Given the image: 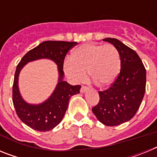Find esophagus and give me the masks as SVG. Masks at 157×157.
I'll use <instances>...</instances> for the list:
<instances>
[{"label": "esophagus", "instance_id": "34e87169", "mask_svg": "<svg viewBox=\"0 0 157 157\" xmlns=\"http://www.w3.org/2000/svg\"><path fill=\"white\" fill-rule=\"evenodd\" d=\"M89 90V88L87 86H82L81 87V90H80V92L81 93H84L86 92V91H87Z\"/></svg>", "mask_w": 157, "mask_h": 157}]
</instances>
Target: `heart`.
Here are the masks:
<instances>
[{
	"label": "heart",
	"mask_w": 157,
	"mask_h": 157,
	"mask_svg": "<svg viewBox=\"0 0 157 157\" xmlns=\"http://www.w3.org/2000/svg\"><path fill=\"white\" fill-rule=\"evenodd\" d=\"M63 70L74 82H81L88 75L93 82L101 88L114 83L121 70V59L112 45L86 43L73 51L71 59H65Z\"/></svg>",
	"instance_id": "b5f03b06"
}]
</instances>
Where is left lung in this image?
Returning <instances> with one entry per match:
<instances>
[{"label":"left lung","mask_w":157,"mask_h":157,"mask_svg":"<svg viewBox=\"0 0 157 157\" xmlns=\"http://www.w3.org/2000/svg\"><path fill=\"white\" fill-rule=\"evenodd\" d=\"M105 41L117 48L121 59V70L109 89L98 91L100 100L92 109L101 123L109 127L120 125L131 120L138 112L144 98L146 71L137 52L116 38Z\"/></svg>","instance_id":"obj_1"}]
</instances>
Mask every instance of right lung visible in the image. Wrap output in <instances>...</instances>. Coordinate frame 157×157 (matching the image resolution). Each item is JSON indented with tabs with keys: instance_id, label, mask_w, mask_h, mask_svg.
I'll return each mask as SVG.
<instances>
[{
	"instance_id": "obj_1",
	"label": "right lung",
	"mask_w": 157,
	"mask_h": 157,
	"mask_svg": "<svg viewBox=\"0 0 157 157\" xmlns=\"http://www.w3.org/2000/svg\"><path fill=\"white\" fill-rule=\"evenodd\" d=\"M77 45V42L63 41H46L41 43L25 54L16 67L13 86L12 102L18 117L34 130L45 132L53 129L63 120L71 96L79 93L81 86L70 85L63 81V65L67 53ZM41 58H48L56 62L60 78L56 90L44 103L31 105L21 99L17 88V77L21 67L27 63Z\"/></svg>"
}]
</instances>
